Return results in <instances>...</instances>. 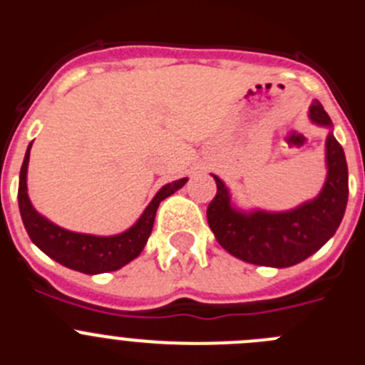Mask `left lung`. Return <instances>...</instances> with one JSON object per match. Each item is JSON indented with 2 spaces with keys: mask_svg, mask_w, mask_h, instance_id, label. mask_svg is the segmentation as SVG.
Instances as JSON below:
<instances>
[{
  "mask_svg": "<svg viewBox=\"0 0 365 365\" xmlns=\"http://www.w3.org/2000/svg\"><path fill=\"white\" fill-rule=\"evenodd\" d=\"M309 118L329 128L327 177L314 199L287 212H245L235 208L227 185L214 175L217 193L208 205L206 217L219 245L237 259L276 269L292 267L320 250L340 227L349 195L346 153L334 138L333 122L318 100L309 108Z\"/></svg>",
  "mask_w": 365,
  "mask_h": 365,
  "instance_id": "1",
  "label": "left lung"
}]
</instances>
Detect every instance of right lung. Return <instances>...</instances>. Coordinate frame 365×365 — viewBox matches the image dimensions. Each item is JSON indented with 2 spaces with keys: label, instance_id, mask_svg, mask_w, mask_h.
Instances as JSON below:
<instances>
[{
  "label": "right lung",
  "instance_id": "obj_1",
  "mask_svg": "<svg viewBox=\"0 0 365 365\" xmlns=\"http://www.w3.org/2000/svg\"><path fill=\"white\" fill-rule=\"evenodd\" d=\"M29 144L27 153H25L21 172H19V188H18V205L21 221L25 225L29 237L41 252H45L51 259L58 261L60 265L67 269L78 270L83 274H102L118 270L130 261H133L138 254L146 247L148 237L151 234L155 222V214L159 208L160 201L170 197L172 193L182 188L186 185L185 179L173 180L164 185L159 192L155 193L146 210L138 217L133 227L117 235H91L78 234L66 228L58 227L49 219L43 217L36 208L32 206L27 193V166L29 155H31Z\"/></svg>",
  "mask_w": 365,
  "mask_h": 365
}]
</instances>
